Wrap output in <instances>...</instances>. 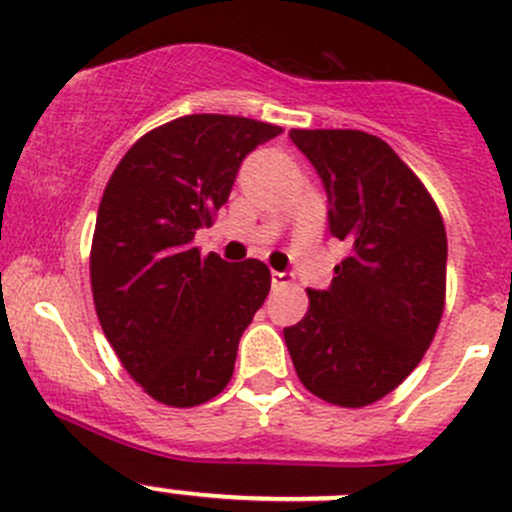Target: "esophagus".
<instances>
[{
	"instance_id": "esophagus-1",
	"label": "esophagus",
	"mask_w": 512,
	"mask_h": 512,
	"mask_svg": "<svg viewBox=\"0 0 512 512\" xmlns=\"http://www.w3.org/2000/svg\"><path fill=\"white\" fill-rule=\"evenodd\" d=\"M294 282L292 275L287 272H272V287H289Z\"/></svg>"
}]
</instances>
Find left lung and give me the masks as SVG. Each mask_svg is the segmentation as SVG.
Segmentation results:
<instances>
[{
  "label": "left lung",
  "mask_w": 512,
  "mask_h": 512,
  "mask_svg": "<svg viewBox=\"0 0 512 512\" xmlns=\"http://www.w3.org/2000/svg\"><path fill=\"white\" fill-rule=\"evenodd\" d=\"M327 188L332 235L349 245L332 287L285 342L304 389L361 409L396 389L431 347L446 307V225L421 178L379 136L292 128Z\"/></svg>",
  "instance_id": "left-lung-1"
}]
</instances>
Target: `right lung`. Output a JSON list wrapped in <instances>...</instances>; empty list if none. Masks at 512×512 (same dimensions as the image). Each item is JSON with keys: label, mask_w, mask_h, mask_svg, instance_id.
<instances>
[{"label": "right lung", "mask_w": 512, "mask_h": 512, "mask_svg": "<svg viewBox=\"0 0 512 512\" xmlns=\"http://www.w3.org/2000/svg\"><path fill=\"white\" fill-rule=\"evenodd\" d=\"M275 123L193 113L138 138L103 190L91 240V292L103 334L151 399L190 409L232 379L237 344L270 292L265 262L193 247L215 223L242 158Z\"/></svg>", "instance_id": "1"}]
</instances>
